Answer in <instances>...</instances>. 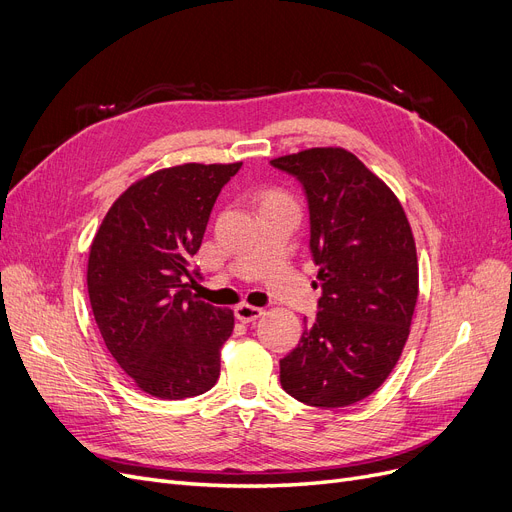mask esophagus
Listing matches in <instances>:
<instances>
[{
    "label": "esophagus",
    "instance_id": "34e87169",
    "mask_svg": "<svg viewBox=\"0 0 512 512\" xmlns=\"http://www.w3.org/2000/svg\"><path fill=\"white\" fill-rule=\"evenodd\" d=\"M235 317L241 323H250V321H256L258 317H262V309H258V306H252V304H239V306H235Z\"/></svg>",
    "mask_w": 512,
    "mask_h": 512
}]
</instances>
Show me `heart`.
<instances>
[{
	"label": "heart",
	"instance_id": "b5f03b06",
	"mask_svg": "<svg viewBox=\"0 0 512 512\" xmlns=\"http://www.w3.org/2000/svg\"><path fill=\"white\" fill-rule=\"evenodd\" d=\"M262 203H267V201H290L288 199V195L285 193H281V191H275V189H267V191H262Z\"/></svg>",
	"mask_w": 512,
	"mask_h": 512
}]
</instances>
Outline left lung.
Wrapping results in <instances>:
<instances>
[{"instance_id":"left-lung-1","label":"left lung","mask_w":512,"mask_h":512,"mask_svg":"<svg viewBox=\"0 0 512 512\" xmlns=\"http://www.w3.org/2000/svg\"><path fill=\"white\" fill-rule=\"evenodd\" d=\"M309 203L319 267L315 321L279 361L283 391L334 410L370 397L397 365L418 300V258L395 193L344 149H306L271 161Z\"/></svg>"}]
</instances>
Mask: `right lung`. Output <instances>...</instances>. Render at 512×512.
Wrapping results in <instances>:
<instances>
[{"instance_id":"1","label":"right lung","mask_w":512,"mask_h":512,"mask_svg":"<svg viewBox=\"0 0 512 512\" xmlns=\"http://www.w3.org/2000/svg\"><path fill=\"white\" fill-rule=\"evenodd\" d=\"M239 163H182L142 178L102 220L88 258V294L109 353L159 399L210 391L233 311L191 292L210 212Z\"/></svg>"}]
</instances>
